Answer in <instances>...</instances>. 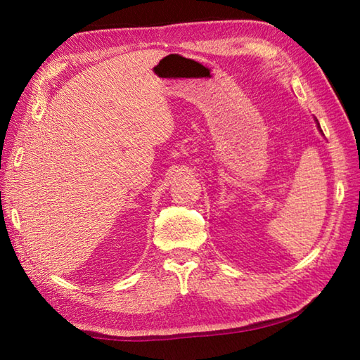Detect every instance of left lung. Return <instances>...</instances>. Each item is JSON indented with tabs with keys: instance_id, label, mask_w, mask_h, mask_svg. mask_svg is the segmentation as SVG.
I'll use <instances>...</instances> for the list:
<instances>
[{
	"instance_id": "1",
	"label": "left lung",
	"mask_w": 360,
	"mask_h": 360,
	"mask_svg": "<svg viewBox=\"0 0 360 360\" xmlns=\"http://www.w3.org/2000/svg\"><path fill=\"white\" fill-rule=\"evenodd\" d=\"M318 125H319V124H318ZM319 129H321V127H319ZM321 131H322V130H321Z\"/></svg>"
}]
</instances>
